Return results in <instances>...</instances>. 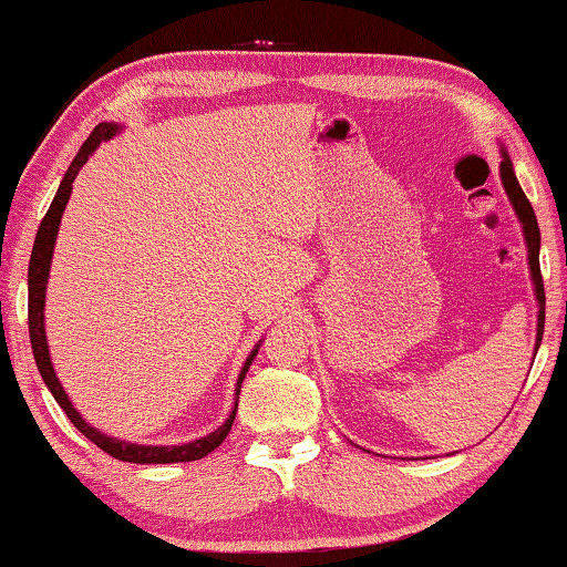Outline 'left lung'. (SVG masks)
<instances>
[{
    "label": "left lung",
    "mask_w": 567,
    "mask_h": 567,
    "mask_svg": "<svg viewBox=\"0 0 567 567\" xmlns=\"http://www.w3.org/2000/svg\"><path fill=\"white\" fill-rule=\"evenodd\" d=\"M499 176H503V185H505V193H508L513 208H516L520 224H524V234H526V245H528V266H532V278L536 284V299H539V326H536V349H539L542 343V333H544V281H542V270H539V224H536V216H534V208L532 203H528V197L524 195V189H520L516 174H513V164L508 158V153H505L503 164H499Z\"/></svg>",
    "instance_id": "1"
}]
</instances>
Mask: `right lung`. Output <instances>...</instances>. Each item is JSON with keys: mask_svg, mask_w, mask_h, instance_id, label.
Listing matches in <instances>:
<instances>
[{"mask_svg": "<svg viewBox=\"0 0 567 567\" xmlns=\"http://www.w3.org/2000/svg\"><path fill=\"white\" fill-rule=\"evenodd\" d=\"M116 132V124H95V130L91 132V137L85 140L83 148L78 151L75 161H72L68 174H64L62 185H59L54 200H51L47 216H43L41 226H39V234H35V245H33V252H31V266H28V333H31V347H33V359L35 364H39V372L43 382H47V388L54 395L59 406L64 409V414L70 416V422L75 424V427L83 432V435L91 440L101 447V451L112 455V458H120V461H130V463H179V461H197L203 458V455H208L210 451H216V447L224 443L226 435H229L231 424H234V414H237V406H234L231 416L226 419L224 427H218L216 432H210L208 437H200L195 440V443H187V445H135V443H124V440H114V437H106L101 435L99 430H93L91 424H85V419L78 414L75 409H72V403L68 399V393L62 391V385H59L56 374H54V367H51V359H49V347H47V333H43V299H47V278H49V268H51V252H54V239H56V229H59V220H62V213H64V205L70 200V193H72V182H75V176L83 164L87 161V156L99 148L101 140L112 137ZM257 357V349H252V354L247 357L245 367H241V374H239V382H237V399H239V388H241V380H245V374L249 370V364H252V359Z\"/></svg>", "mask_w": 567, "mask_h": 567, "instance_id": "right-lung-1", "label": "right lung"}]
</instances>
